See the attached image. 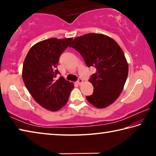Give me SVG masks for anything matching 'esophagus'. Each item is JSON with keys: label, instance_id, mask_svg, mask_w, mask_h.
I'll use <instances>...</instances> for the list:
<instances>
[{"label": "esophagus", "instance_id": "34e87169", "mask_svg": "<svg viewBox=\"0 0 156 156\" xmlns=\"http://www.w3.org/2000/svg\"><path fill=\"white\" fill-rule=\"evenodd\" d=\"M83 83V79H82L81 78H79L78 80H77V83H78V84H81Z\"/></svg>", "mask_w": 156, "mask_h": 156}]
</instances>
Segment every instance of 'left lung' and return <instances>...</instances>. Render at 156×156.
Here are the masks:
<instances>
[{
	"mask_svg": "<svg viewBox=\"0 0 156 156\" xmlns=\"http://www.w3.org/2000/svg\"><path fill=\"white\" fill-rule=\"evenodd\" d=\"M69 47L80 53L88 67L96 69L89 80L94 92L86 96L87 100L97 108L112 104L122 92L128 76V64L120 47L110 37L93 33L77 37Z\"/></svg>",
	"mask_w": 156,
	"mask_h": 156,
	"instance_id": "1",
	"label": "left lung"
}]
</instances>
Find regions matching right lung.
Instances as JSON below:
<instances>
[{
	"mask_svg": "<svg viewBox=\"0 0 156 156\" xmlns=\"http://www.w3.org/2000/svg\"><path fill=\"white\" fill-rule=\"evenodd\" d=\"M72 38H51L31 47L23 67V80L36 102L47 110L56 112L67 103L73 83L60 76L57 69L60 55L69 45Z\"/></svg>",
	"mask_w": 156,
	"mask_h": 156,
	"instance_id": "add662e5",
	"label": "right lung"
}]
</instances>
